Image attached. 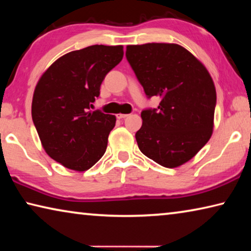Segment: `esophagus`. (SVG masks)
Here are the masks:
<instances>
[{"mask_svg": "<svg viewBox=\"0 0 251 251\" xmlns=\"http://www.w3.org/2000/svg\"><path fill=\"white\" fill-rule=\"evenodd\" d=\"M127 116V114H117V118L118 120H124V118H126Z\"/></svg>", "mask_w": 251, "mask_h": 251, "instance_id": "1", "label": "esophagus"}]
</instances>
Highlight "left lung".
Returning <instances> with one entry per match:
<instances>
[{
	"label": "left lung",
	"instance_id": "obj_1",
	"mask_svg": "<svg viewBox=\"0 0 251 251\" xmlns=\"http://www.w3.org/2000/svg\"><path fill=\"white\" fill-rule=\"evenodd\" d=\"M126 58L157 108L144 109L135 137L144 155L167 168L192 159L209 141L214 128L216 88L210 74L178 44L128 45Z\"/></svg>",
	"mask_w": 251,
	"mask_h": 251
}]
</instances>
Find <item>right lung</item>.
<instances>
[{
  "mask_svg": "<svg viewBox=\"0 0 251 251\" xmlns=\"http://www.w3.org/2000/svg\"><path fill=\"white\" fill-rule=\"evenodd\" d=\"M122 45H92L56 59L34 91L32 118L48 155L76 172L90 169L105 154L116 117L88 112L100 84L122 61Z\"/></svg>",
  "mask_w": 251,
  "mask_h": 251,
  "instance_id": "obj_1",
  "label": "right lung"
}]
</instances>
